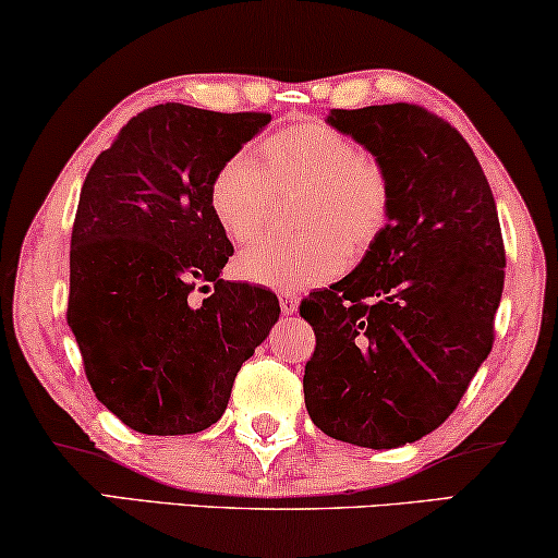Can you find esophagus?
<instances>
[{"mask_svg": "<svg viewBox=\"0 0 558 558\" xmlns=\"http://www.w3.org/2000/svg\"><path fill=\"white\" fill-rule=\"evenodd\" d=\"M279 307H281V312H284V315H294L296 307H300V296L289 294V292L279 294Z\"/></svg>", "mask_w": 558, "mask_h": 558, "instance_id": "esophagus-1", "label": "esophagus"}]
</instances>
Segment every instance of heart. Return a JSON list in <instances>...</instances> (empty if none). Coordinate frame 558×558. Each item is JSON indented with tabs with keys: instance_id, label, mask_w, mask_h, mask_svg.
Returning a JSON list of instances; mask_svg holds the SVG:
<instances>
[{
	"instance_id": "1",
	"label": "heart",
	"mask_w": 558,
	"mask_h": 558,
	"mask_svg": "<svg viewBox=\"0 0 558 558\" xmlns=\"http://www.w3.org/2000/svg\"><path fill=\"white\" fill-rule=\"evenodd\" d=\"M302 190L300 235L258 241L235 269L251 284L281 292L325 284L345 269L348 248L363 251L391 216V178L376 157L323 121H307L266 136L262 159L235 151L210 182V210L235 243L271 226L277 190Z\"/></svg>"
}]
</instances>
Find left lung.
Returning a JSON list of instances; mask_svg holds the SVG:
<instances>
[{"instance_id":"1","label":"left lung","mask_w":558,"mask_h":558,"mask_svg":"<svg viewBox=\"0 0 558 558\" xmlns=\"http://www.w3.org/2000/svg\"><path fill=\"white\" fill-rule=\"evenodd\" d=\"M327 124L386 167L393 201L363 262L300 304L317 338L304 403L327 437L393 449L437 429L490 353L498 210L470 144L422 106L332 109Z\"/></svg>"}]
</instances>
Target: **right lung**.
I'll return each mask as SVG.
<instances>
[{
  "instance_id": "add662e5",
  "label": "right lung",
  "mask_w": 558,
  "mask_h": 558,
  "mask_svg": "<svg viewBox=\"0 0 558 558\" xmlns=\"http://www.w3.org/2000/svg\"><path fill=\"white\" fill-rule=\"evenodd\" d=\"M269 121L151 106L86 174L68 325L96 399L129 429L174 437L216 424L279 319L269 289L220 279L233 246L210 210L213 174Z\"/></svg>"
}]
</instances>
